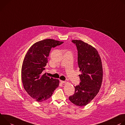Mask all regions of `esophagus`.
<instances>
[{
  "mask_svg": "<svg viewBox=\"0 0 125 125\" xmlns=\"http://www.w3.org/2000/svg\"><path fill=\"white\" fill-rule=\"evenodd\" d=\"M60 82H61V83H66L65 81H62V80H60Z\"/></svg>",
  "mask_w": 125,
  "mask_h": 125,
  "instance_id": "esophagus-1",
  "label": "esophagus"
}]
</instances>
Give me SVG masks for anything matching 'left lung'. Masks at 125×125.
<instances>
[{"mask_svg": "<svg viewBox=\"0 0 125 125\" xmlns=\"http://www.w3.org/2000/svg\"><path fill=\"white\" fill-rule=\"evenodd\" d=\"M78 51L77 62L80 82L74 86L75 92L69 97L74 104L83 106L88 104L98 94L103 78V69L100 55L94 47L81 40L72 41Z\"/></svg>", "mask_w": 125, "mask_h": 125, "instance_id": "1", "label": "left lung"}]
</instances>
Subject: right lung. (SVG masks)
<instances>
[{
	"mask_svg": "<svg viewBox=\"0 0 125 125\" xmlns=\"http://www.w3.org/2000/svg\"><path fill=\"white\" fill-rule=\"evenodd\" d=\"M63 43L50 39L40 41L33 45L25 55L21 70L22 81L26 91L37 102L50 98L59 86L58 79L50 78L42 73L45 70L52 48Z\"/></svg>",
	"mask_w": 125,
	"mask_h": 125,
	"instance_id": "1",
	"label": "right lung"
}]
</instances>
